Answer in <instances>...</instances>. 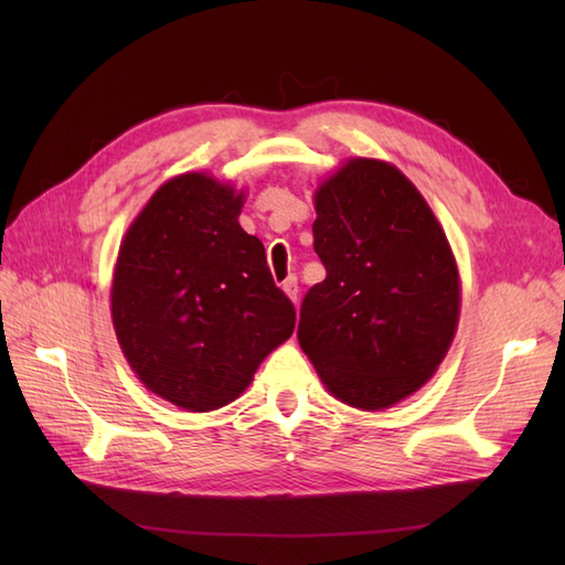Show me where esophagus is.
<instances>
[{"label": "esophagus", "mask_w": 565, "mask_h": 565, "mask_svg": "<svg viewBox=\"0 0 565 565\" xmlns=\"http://www.w3.org/2000/svg\"><path fill=\"white\" fill-rule=\"evenodd\" d=\"M281 289L286 291V296H289L294 303H298V291H301V286H298V276L296 274L286 276V281L281 284Z\"/></svg>", "instance_id": "esophagus-1"}]
</instances>
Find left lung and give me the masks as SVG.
<instances>
[{"mask_svg": "<svg viewBox=\"0 0 565 565\" xmlns=\"http://www.w3.org/2000/svg\"><path fill=\"white\" fill-rule=\"evenodd\" d=\"M326 281L301 303L298 342L326 386L362 411L415 393L447 354L459 271L419 191L379 160H350L316 194Z\"/></svg>", "mask_w": 565, "mask_h": 565, "instance_id": "obj_1", "label": "left lung"}]
</instances>
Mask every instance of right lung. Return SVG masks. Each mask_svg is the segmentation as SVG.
Listing matches in <instances>:
<instances>
[{
	"label": "right lung",
	"instance_id": "1",
	"mask_svg": "<svg viewBox=\"0 0 565 565\" xmlns=\"http://www.w3.org/2000/svg\"><path fill=\"white\" fill-rule=\"evenodd\" d=\"M239 209L243 194L206 174L174 177L118 252L111 318L121 350L152 393L191 413L235 401L296 326Z\"/></svg>",
	"mask_w": 565,
	"mask_h": 565
}]
</instances>
